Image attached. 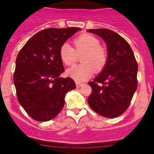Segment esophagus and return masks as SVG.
Wrapping results in <instances>:
<instances>
[{
    "label": "esophagus",
    "instance_id": "1",
    "mask_svg": "<svg viewBox=\"0 0 154 154\" xmlns=\"http://www.w3.org/2000/svg\"><path fill=\"white\" fill-rule=\"evenodd\" d=\"M75 84H76V87H77V88H79V87H81L82 85H83V84L81 83V82H76Z\"/></svg>",
    "mask_w": 154,
    "mask_h": 154
}]
</instances>
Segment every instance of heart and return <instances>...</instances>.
I'll use <instances>...</instances> for the list:
<instances>
[{"label":"heart","mask_w":154,"mask_h":154,"mask_svg":"<svg viewBox=\"0 0 154 154\" xmlns=\"http://www.w3.org/2000/svg\"><path fill=\"white\" fill-rule=\"evenodd\" d=\"M74 48L68 43L62 45L59 57L64 65L71 66L82 57V65L68 69L67 75L76 82H83L92 75L94 71L101 72L108 62V53L100 46V41L90 34H83L73 41Z\"/></svg>","instance_id":"obj_1"}]
</instances>
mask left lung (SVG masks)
<instances>
[{
	"label": "left lung",
	"mask_w": 154,
	"mask_h": 154,
	"mask_svg": "<svg viewBox=\"0 0 154 154\" xmlns=\"http://www.w3.org/2000/svg\"><path fill=\"white\" fill-rule=\"evenodd\" d=\"M88 31L106 43L108 62L99 75L89 82L92 92L88 103L99 115L115 118L127 109L137 90L138 65L130 45L123 37L106 28Z\"/></svg>",
	"instance_id": "obj_1"
}]
</instances>
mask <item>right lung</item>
Returning <instances> with one entry per match:
<instances>
[{"label":"right lung","instance_id":"obj_1","mask_svg":"<svg viewBox=\"0 0 154 154\" xmlns=\"http://www.w3.org/2000/svg\"><path fill=\"white\" fill-rule=\"evenodd\" d=\"M79 30L46 28L31 37L19 51L14 83L19 103L35 120L55 118L65 105V94L75 89L72 79L59 77L65 71L59 49Z\"/></svg>","mask_w":154,"mask_h":154}]
</instances>
